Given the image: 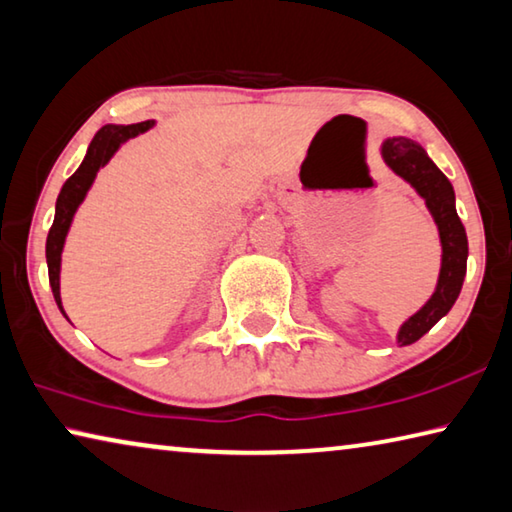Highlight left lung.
<instances>
[{
	"instance_id": "1",
	"label": "left lung",
	"mask_w": 512,
	"mask_h": 512,
	"mask_svg": "<svg viewBox=\"0 0 512 512\" xmlns=\"http://www.w3.org/2000/svg\"><path fill=\"white\" fill-rule=\"evenodd\" d=\"M380 157L394 175H399L417 191L419 198H424L442 246L440 275H437L433 296L415 314L408 316L396 332V344L410 346L424 337L442 316L449 314L458 300L467 273V232L456 212V193L451 182L417 141L408 136H389L380 143Z\"/></svg>"
}]
</instances>
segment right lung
Wrapping results in <instances>:
<instances>
[{
	"mask_svg": "<svg viewBox=\"0 0 512 512\" xmlns=\"http://www.w3.org/2000/svg\"><path fill=\"white\" fill-rule=\"evenodd\" d=\"M152 127H154V120H143V123H136V125H104L100 132L93 136L84 161H81L75 173L68 177L66 184L61 186L59 198H56L54 223L50 227V234H47L45 257H47V273H50L52 294L63 316H66V310H63V303H61V255H63V246H66L70 225L75 221L77 209L81 207V202L86 200L97 173H100V168L107 166L113 159V154L123 148L129 139H136V136L145 134Z\"/></svg>",
	"mask_w": 512,
	"mask_h": 512,
	"instance_id": "1",
	"label": "right lung"
}]
</instances>
